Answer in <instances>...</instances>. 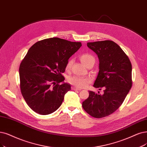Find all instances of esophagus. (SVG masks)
Returning a JSON list of instances; mask_svg holds the SVG:
<instances>
[{"label":"esophagus","mask_w":147,"mask_h":147,"mask_svg":"<svg viewBox=\"0 0 147 147\" xmlns=\"http://www.w3.org/2000/svg\"><path fill=\"white\" fill-rule=\"evenodd\" d=\"M71 90H72L80 91V90H81V88H76V87H74V86H72V87H71Z\"/></svg>","instance_id":"esophagus-1"}]
</instances>
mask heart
Wrapping results in <instances>:
<instances>
[{
  "label": "heart",
  "instance_id": "1",
  "mask_svg": "<svg viewBox=\"0 0 147 147\" xmlns=\"http://www.w3.org/2000/svg\"><path fill=\"white\" fill-rule=\"evenodd\" d=\"M80 60L85 67H88L90 65H93L95 63V59L94 57L91 55L90 54H84L80 56ZM74 61L73 59H69L67 64H66V68L67 70H69L71 68L73 64ZM68 82L76 87L79 88H85L88 86V85L91 82V79L90 78H84L78 76H72L69 77L68 79Z\"/></svg>",
  "mask_w": 147,
  "mask_h": 147
}]
</instances>
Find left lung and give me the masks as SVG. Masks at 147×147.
Instances as JSON below:
<instances>
[{
	"label": "left lung",
	"instance_id": "obj_1",
	"mask_svg": "<svg viewBox=\"0 0 147 147\" xmlns=\"http://www.w3.org/2000/svg\"><path fill=\"white\" fill-rule=\"evenodd\" d=\"M87 46L99 60L93 86L105 89L102 94L90 91L82 107L91 116L102 118L111 115L122 104L132 86V66L127 54L113 41L88 42Z\"/></svg>",
	"mask_w": 147,
	"mask_h": 147
}]
</instances>
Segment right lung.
<instances>
[{
    "instance_id": "1",
    "label": "right lung",
    "mask_w": 147,
    "mask_h": 147,
    "mask_svg": "<svg viewBox=\"0 0 147 147\" xmlns=\"http://www.w3.org/2000/svg\"><path fill=\"white\" fill-rule=\"evenodd\" d=\"M81 46V42L53 37L38 41L29 49L20 65L19 76L21 93L31 110L47 115L62 105L71 90L62 74L69 58Z\"/></svg>"
}]
</instances>
